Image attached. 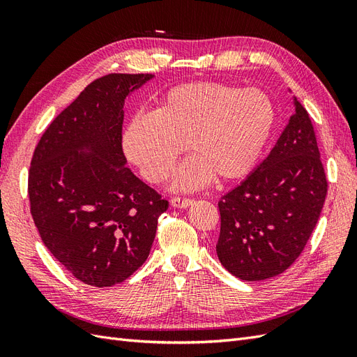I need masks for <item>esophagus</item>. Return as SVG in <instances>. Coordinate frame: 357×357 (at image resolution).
Listing matches in <instances>:
<instances>
[{
	"label": "esophagus",
	"mask_w": 357,
	"mask_h": 357,
	"mask_svg": "<svg viewBox=\"0 0 357 357\" xmlns=\"http://www.w3.org/2000/svg\"><path fill=\"white\" fill-rule=\"evenodd\" d=\"M192 202H193V199H190V198H183V197L171 198V205L176 208H188Z\"/></svg>",
	"instance_id": "esophagus-1"
}]
</instances>
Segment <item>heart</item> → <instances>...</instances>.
Here are the masks:
<instances>
[{"label": "heart", "mask_w": 357, "mask_h": 357, "mask_svg": "<svg viewBox=\"0 0 357 357\" xmlns=\"http://www.w3.org/2000/svg\"><path fill=\"white\" fill-rule=\"evenodd\" d=\"M274 116L261 91L218 82L178 84L160 96L153 114H138L126 125L123 153L153 185L169 177L183 146L192 156L176 172V189H198L214 176L234 181L261 158Z\"/></svg>", "instance_id": "1"}]
</instances>
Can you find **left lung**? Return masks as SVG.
Segmentation results:
<instances>
[{
  "label": "left lung",
  "instance_id": "1",
  "mask_svg": "<svg viewBox=\"0 0 357 357\" xmlns=\"http://www.w3.org/2000/svg\"><path fill=\"white\" fill-rule=\"evenodd\" d=\"M328 193L311 119L298 100L275 146L219 201V261L245 282L284 273L304 250Z\"/></svg>",
  "mask_w": 357,
  "mask_h": 357
}]
</instances>
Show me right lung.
Masks as SVG:
<instances>
[{
  "label": "right lung",
  "mask_w": 357,
  "mask_h": 357,
  "mask_svg": "<svg viewBox=\"0 0 357 357\" xmlns=\"http://www.w3.org/2000/svg\"><path fill=\"white\" fill-rule=\"evenodd\" d=\"M152 74L102 75L62 110L34 150L31 214L50 253L84 284L122 283L144 264L168 201L125 167V98ZM88 146L89 155L78 150Z\"/></svg>",
  "instance_id": "1"
}]
</instances>
